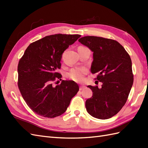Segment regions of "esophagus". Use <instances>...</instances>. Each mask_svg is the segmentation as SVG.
Instances as JSON below:
<instances>
[{"label": "esophagus", "mask_w": 148, "mask_h": 148, "mask_svg": "<svg viewBox=\"0 0 148 148\" xmlns=\"http://www.w3.org/2000/svg\"><path fill=\"white\" fill-rule=\"evenodd\" d=\"M84 86H83V85H81L80 86H79V90H83L84 88Z\"/></svg>", "instance_id": "34e87169"}]
</instances>
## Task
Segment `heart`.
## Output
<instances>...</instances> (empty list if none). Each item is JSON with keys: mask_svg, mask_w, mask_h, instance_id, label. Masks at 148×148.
Wrapping results in <instances>:
<instances>
[{"mask_svg": "<svg viewBox=\"0 0 148 148\" xmlns=\"http://www.w3.org/2000/svg\"><path fill=\"white\" fill-rule=\"evenodd\" d=\"M86 72V70L84 68L72 69L68 72L67 76L69 79L76 81V82H81L83 81L84 76Z\"/></svg>", "mask_w": 148, "mask_h": 148, "instance_id": "obj_1", "label": "heart"}]
</instances>
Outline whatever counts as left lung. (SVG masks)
Wrapping results in <instances>:
<instances>
[{
	"label": "left lung",
	"instance_id": "1",
	"mask_svg": "<svg viewBox=\"0 0 148 148\" xmlns=\"http://www.w3.org/2000/svg\"><path fill=\"white\" fill-rule=\"evenodd\" d=\"M79 42L93 52L92 74L102 86H91L93 95L86 100L87 112L93 117L106 119L112 117L126 103L134 82L130 55L115 40L85 36Z\"/></svg>",
	"mask_w": 148,
	"mask_h": 148
}]
</instances>
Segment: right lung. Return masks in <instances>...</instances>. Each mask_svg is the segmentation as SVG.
<instances>
[{"label":"right lung","mask_w":148,"mask_h":148,"mask_svg":"<svg viewBox=\"0 0 148 148\" xmlns=\"http://www.w3.org/2000/svg\"><path fill=\"white\" fill-rule=\"evenodd\" d=\"M80 37L62 34L46 36L31 43L20 58L18 86L27 104L37 114L49 118L60 116L79 91L73 81L62 80L56 86L53 82L62 77L56 71L61 67L63 53Z\"/></svg>","instance_id":"1"}]
</instances>
